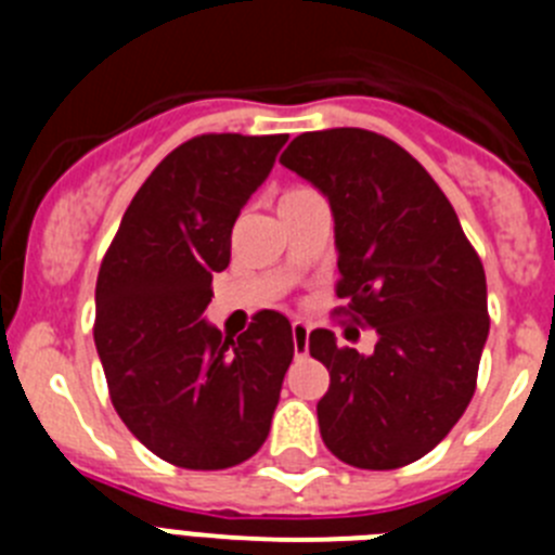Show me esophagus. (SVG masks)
<instances>
[{
	"instance_id": "esophagus-1",
	"label": "esophagus",
	"mask_w": 555,
	"mask_h": 555,
	"mask_svg": "<svg viewBox=\"0 0 555 555\" xmlns=\"http://www.w3.org/2000/svg\"><path fill=\"white\" fill-rule=\"evenodd\" d=\"M308 331L306 322H292V341H294V356H306L308 352Z\"/></svg>"
}]
</instances>
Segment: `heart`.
I'll return each instance as SVG.
<instances>
[{"instance_id":"obj_1","label":"heart","mask_w":555,"mask_h":555,"mask_svg":"<svg viewBox=\"0 0 555 555\" xmlns=\"http://www.w3.org/2000/svg\"><path fill=\"white\" fill-rule=\"evenodd\" d=\"M311 194H317V191L308 189V185H292V189H286L281 194V203H278V208H286V205H292V203H300V199L311 197Z\"/></svg>"}]
</instances>
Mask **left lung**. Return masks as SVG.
Here are the masks:
<instances>
[{
  "label": "left lung",
  "instance_id": "1",
  "mask_svg": "<svg viewBox=\"0 0 555 555\" xmlns=\"http://www.w3.org/2000/svg\"><path fill=\"white\" fill-rule=\"evenodd\" d=\"M281 164L331 203L336 313L377 333L372 356L338 347L325 327L308 338L331 372L317 403L322 442L350 467H405L442 442L475 395L489 336L483 263L444 191L386 135L302 132Z\"/></svg>",
  "mask_w": 555,
  "mask_h": 555
}]
</instances>
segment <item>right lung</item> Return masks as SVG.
<instances>
[{
	"instance_id": "right-lung-1",
	"label": "right lung",
	"mask_w": 555,
	"mask_h": 555,
	"mask_svg": "<svg viewBox=\"0 0 555 555\" xmlns=\"http://www.w3.org/2000/svg\"><path fill=\"white\" fill-rule=\"evenodd\" d=\"M288 135L205 132L171 150L132 203L96 278L94 341L111 403L146 450L228 469L267 442L294 358L283 313L222 338L203 320L230 233Z\"/></svg>"
}]
</instances>
